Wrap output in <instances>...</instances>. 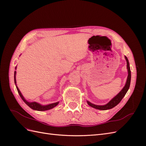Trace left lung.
<instances>
[{
	"instance_id": "8db88e82",
	"label": "left lung",
	"mask_w": 146,
	"mask_h": 146,
	"mask_svg": "<svg viewBox=\"0 0 146 146\" xmlns=\"http://www.w3.org/2000/svg\"><path fill=\"white\" fill-rule=\"evenodd\" d=\"M125 58L127 61V71H128V77L127 78V81L125 83V86H123L122 88V90L119 92V93L114 98L110 100L109 102L107 104H105L104 105H95L91 103L90 102L87 100V103L90 106H91V107L100 110H107L109 109H111L113 107L116 106L120 102L121 100L123 99V97L125 96L127 92L128 91L129 89V87L130 85V81H131V70H130V64L129 62V60H128L127 57L125 56Z\"/></svg>"
}]
</instances>
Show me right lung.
<instances>
[{
  "mask_svg": "<svg viewBox=\"0 0 146 146\" xmlns=\"http://www.w3.org/2000/svg\"><path fill=\"white\" fill-rule=\"evenodd\" d=\"M15 69H16V67L15 68ZM16 72L15 71L14 80H15V83L16 85L17 92H18V93H19V96H21V99L23 100L24 102L27 104L30 108H31L34 110H36V111H46V110H50L53 108H54L59 104V102H55V103H53V104H48V105H42L36 102H28L27 100H25V99L24 98V96H23V94H22V93L21 92L20 90H19L18 87L17 86L16 80Z\"/></svg>",
  "mask_w": 146,
  "mask_h": 146,
  "instance_id": "right-lung-1",
  "label": "right lung"
}]
</instances>
